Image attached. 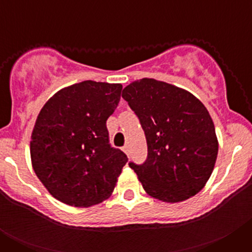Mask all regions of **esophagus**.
I'll return each mask as SVG.
<instances>
[{"label": "esophagus", "instance_id": "esophagus-1", "mask_svg": "<svg viewBox=\"0 0 252 252\" xmlns=\"http://www.w3.org/2000/svg\"><path fill=\"white\" fill-rule=\"evenodd\" d=\"M122 150H124V153L126 154V155H128V154H130V148H128L127 145L124 146V149H122Z\"/></svg>", "mask_w": 252, "mask_h": 252}]
</instances>
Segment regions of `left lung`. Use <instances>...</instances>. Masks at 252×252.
I'll return each mask as SVG.
<instances>
[{
  "label": "left lung",
  "mask_w": 252,
  "mask_h": 252,
  "mask_svg": "<svg viewBox=\"0 0 252 252\" xmlns=\"http://www.w3.org/2000/svg\"><path fill=\"white\" fill-rule=\"evenodd\" d=\"M122 98L139 117L148 159L130 162L150 197L177 203L201 192L215 168L218 140L209 112L188 91L153 78L125 87Z\"/></svg>",
  "instance_id": "obj_1"
}]
</instances>
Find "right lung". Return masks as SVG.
<instances>
[{
	"instance_id": "obj_1",
	"label": "right lung",
	"mask_w": 252,
	"mask_h": 252,
	"mask_svg": "<svg viewBox=\"0 0 252 252\" xmlns=\"http://www.w3.org/2000/svg\"><path fill=\"white\" fill-rule=\"evenodd\" d=\"M121 90L120 83L72 84L50 97L37 115L31 164L58 201L91 207L112 194L127 157L111 148L106 121L119 104Z\"/></svg>"
}]
</instances>
